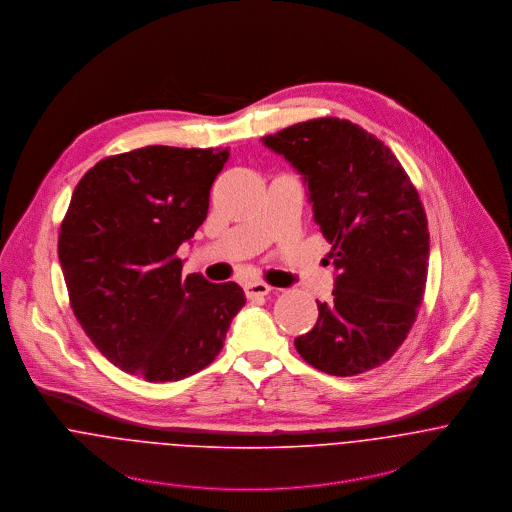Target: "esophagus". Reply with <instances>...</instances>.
I'll return each instance as SVG.
<instances>
[{
  "label": "esophagus",
  "mask_w": 512,
  "mask_h": 512,
  "mask_svg": "<svg viewBox=\"0 0 512 512\" xmlns=\"http://www.w3.org/2000/svg\"><path fill=\"white\" fill-rule=\"evenodd\" d=\"M269 292H271V286H269V284L261 283V281L245 284V294H247V298H259V296H267Z\"/></svg>",
  "instance_id": "1"
}]
</instances>
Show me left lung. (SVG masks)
<instances>
[{
  "instance_id": "1",
  "label": "left lung",
  "mask_w": 512,
  "mask_h": 512,
  "mask_svg": "<svg viewBox=\"0 0 512 512\" xmlns=\"http://www.w3.org/2000/svg\"><path fill=\"white\" fill-rule=\"evenodd\" d=\"M302 174L332 243L334 300L294 340L312 367L351 377L389 361L424 296L430 235L420 196L391 149L359 125L320 117L261 139Z\"/></svg>"
}]
</instances>
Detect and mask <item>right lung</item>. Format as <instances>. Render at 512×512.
I'll use <instances>...</instances> for the list:
<instances>
[{"label":"right lung","mask_w":512,"mask_h":512,"mask_svg":"<svg viewBox=\"0 0 512 512\" xmlns=\"http://www.w3.org/2000/svg\"><path fill=\"white\" fill-rule=\"evenodd\" d=\"M228 149L151 145L108 157L72 192L58 261L76 320L100 353L151 383L180 381L222 351L245 294L200 273L178 247L208 216Z\"/></svg>","instance_id":"add662e5"}]
</instances>
